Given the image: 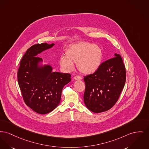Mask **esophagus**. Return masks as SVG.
Returning a JSON list of instances; mask_svg holds the SVG:
<instances>
[{"label": "esophagus", "mask_w": 149, "mask_h": 149, "mask_svg": "<svg viewBox=\"0 0 149 149\" xmlns=\"http://www.w3.org/2000/svg\"><path fill=\"white\" fill-rule=\"evenodd\" d=\"M74 80H81L82 78L80 77H79V76H75V77H74Z\"/></svg>", "instance_id": "34e87169"}]
</instances>
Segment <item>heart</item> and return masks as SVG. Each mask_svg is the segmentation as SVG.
Listing matches in <instances>:
<instances>
[{"mask_svg": "<svg viewBox=\"0 0 149 149\" xmlns=\"http://www.w3.org/2000/svg\"><path fill=\"white\" fill-rule=\"evenodd\" d=\"M103 58V52L97 45L80 42L69 46L65 51V57L60 58L59 63L66 71L74 69V63H77L79 71L85 75L96 72L100 68Z\"/></svg>", "mask_w": 149, "mask_h": 149, "instance_id": "b5f03b06", "label": "heart"}]
</instances>
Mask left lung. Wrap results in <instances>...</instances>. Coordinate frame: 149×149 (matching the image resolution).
<instances>
[{
  "label": "left lung",
  "instance_id": "left-lung-1",
  "mask_svg": "<svg viewBox=\"0 0 149 149\" xmlns=\"http://www.w3.org/2000/svg\"><path fill=\"white\" fill-rule=\"evenodd\" d=\"M125 69L120 54L104 61L93 74L84 77V102L95 113L110 109L117 102L125 83Z\"/></svg>",
  "mask_w": 149,
  "mask_h": 149
}]
</instances>
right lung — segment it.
Here are the masks:
<instances>
[{
    "label": "right lung",
    "mask_w": 149,
    "mask_h": 149,
    "mask_svg": "<svg viewBox=\"0 0 149 149\" xmlns=\"http://www.w3.org/2000/svg\"><path fill=\"white\" fill-rule=\"evenodd\" d=\"M54 43L37 44L29 48L20 62L18 82L25 104L40 114L51 112L60 102L62 91L71 81L68 73L53 72V67L36 57Z\"/></svg>",
    "instance_id": "obj_1"
}]
</instances>
